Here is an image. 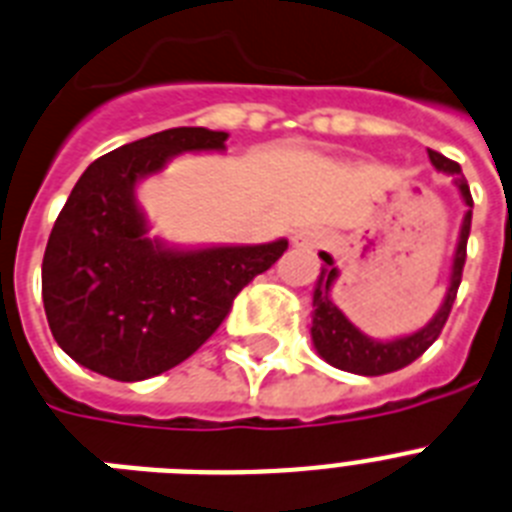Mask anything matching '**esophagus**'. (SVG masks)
<instances>
[{
  "label": "esophagus",
  "mask_w": 512,
  "mask_h": 512,
  "mask_svg": "<svg viewBox=\"0 0 512 512\" xmlns=\"http://www.w3.org/2000/svg\"><path fill=\"white\" fill-rule=\"evenodd\" d=\"M323 243H326V238H323V233H318V230H300V233L292 235V246L305 248V251L321 248Z\"/></svg>",
  "instance_id": "1"
}]
</instances>
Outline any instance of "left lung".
<instances>
[{
	"label": "left lung",
	"instance_id": "8db88e82",
	"mask_svg": "<svg viewBox=\"0 0 512 512\" xmlns=\"http://www.w3.org/2000/svg\"><path fill=\"white\" fill-rule=\"evenodd\" d=\"M430 155V163L435 165L443 173H451L456 176V186L464 196L466 212L464 225H461V238H458L456 248V259H453V272H451V285H448V292H445V300L440 305V310L435 313L425 329L414 331L409 336H401V339H393V342H375L370 336L362 334L355 323L344 316L342 310L331 303L329 292L331 285L336 279L334 261H331L329 253H321L323 269L321 277L316 282V290H313V326H310V336H313V344H316L318 355L323 360L334 365L339 370H347V373L357 375H386L393 373V370H401L406 365H412L417 357H422L430 349V344L435 342L443 331L445 321L451 316L453 300H456L458 285H461V274H464L466 264V240H469L471 233V207H474V199H471L469 183H466L464 173H461V165L448 160L445 155L435 150H427Z\"/></svg>",
	"mask_w": 512,
	"mask_h": 512
}]
</instances>
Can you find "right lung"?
<instances>
[{"instance_id":"add662e5","label":"right lung","mask_w":512,"mask_h":512,"mask_svg":"<svg viewBox=\"0 0 512 512\" xmlns=\"http://www.w3.org/2000/svg\"><path fill=\"white\" fill-rule=\"evenodd\" d=\"M225 139L204 126L157 131L98 157L74 183L41 274L48 326L74 362L126 383L176 368L287 251V240L178 251L147 238L134 199L139 178L181 152L225 150Z\"/></svg>"}]
</instances>
